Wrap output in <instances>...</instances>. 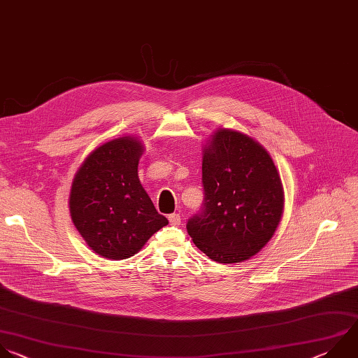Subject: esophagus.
<instances>
[{"label":"esophagus","mask_w":358,"mask_h":358,"mask_svg":"<svg viewBox=\"0 0 358 358\" xmlns=\"http://www.w3.org/2000/svg\"><path fill=\"white\" fill-rule=\"evenodd\" d=\"M169 222H170L171 226H178V224H181V216H180V213H171V215H169Z\"/></svg>","instance_id":"34e87169"}]
</instances>
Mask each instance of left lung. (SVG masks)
<instances>
[{
  "instance_id": "left-lung-1",
  "label": "left lung",
  "mask_w": 358,
  "mask_h": 358,
  "mask_svg": "<svg viewBox=\"0 0 358 358\" xmlns=\"http://www.w3.org/2000/svg\"><path fill=\"white\" fill-rule=\"evenodd\" d=\"M202 209L187 230L210 260L233 264L257 255L284 212L280 173L268 152L231 129L215 132L202 156Z\"/></svg>"
}]
</instances>
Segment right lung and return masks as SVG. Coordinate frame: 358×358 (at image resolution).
Returning a JSON list of instances; mask_svg holds the SVG:
<instances>
[{
	"label": "right lung",
	"mask_w": 358,
	"mask_h": 358,
	"mask_svg": "<svg viewBox=\"0 0 358 358\" xmlns=\"http://www.w3.org/2000/svg\"><path fill=\"white\" fill-rule=\"evenodd\" d=\"M142 153L143 145L132 136L106 142L88 155L71 184L73 223L91 250L109 260L136 255L169 224L139 181Z\"/></svg>",
	"instance_id": "right-lung-1"
}]
</instances>
